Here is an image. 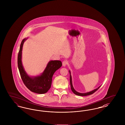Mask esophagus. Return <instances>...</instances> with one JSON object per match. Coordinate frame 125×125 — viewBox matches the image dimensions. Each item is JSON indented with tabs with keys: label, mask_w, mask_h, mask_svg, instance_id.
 Here are the masks:
<instances>
[{
	"label": "esophagus",
	"mask_w": 125,
	"mask_h": 125,
	"mask_svg": "<svg viewBox=\"0 0 125 125\" xmlns=\"http://www.w3.org/2000/svg\"><path fill=\"white\" fill-rule=\"evenodd\" d=\"M67 64V60H64V61H63V62H62V65H63V66H65Z\"/></svg>",
	"instance_id": "esophagus-1"
}]
</instances>
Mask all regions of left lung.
Segmentation results:
<instances>
[{
    "instance_id": "left-lung-1",
    "label": "left lung",
    "mask_w": 125,
    "mask_h": 125,
    "mask_svg": "<svg viewBox=\"0 0 125 125\" xmlns=\"http://www.w3.org/2000/svg\"><path fill=\"white\" fill-rule=\"evenodd\" d=\"M69 73H70V85H71V89L72 91H73V92L75 94V95H80V96H86V95H91L92 94H93L94 93H95V91L96 90H97L98 89H99V88L101 86H99L98 87L97 89H94L91 91H90L89 92H87V93H79V92H77L75 89H74L73 87V84H72V76L71 75V72L70 71H69Z\"/></svg>"
}]
</instances>
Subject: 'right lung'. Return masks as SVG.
Returning a JSON list of instances; mask_svg holds the SVG:
<instances>
[{
    "instance_id": "add662e5",
    "label": "right lung",
    "mask_w": 125,
    "mask_h": 125,
    "mask_svg": "<svg viewBox=\"0 0 125 125\" xmlns=\"http://www.w3.org/2000/svg\"><path fill=\"white\" fill-rule=\"evenodd\" d=\"M27 39L25 38L22 40L18 53V66L21 77L25 85L31 91L39 94H44L51 88L53 75L62 66V62L60 60H51L49 62L41 75L35 77L29 76L24 70L21 62L22 47Z\"/></svg>"
}]
</instances>
